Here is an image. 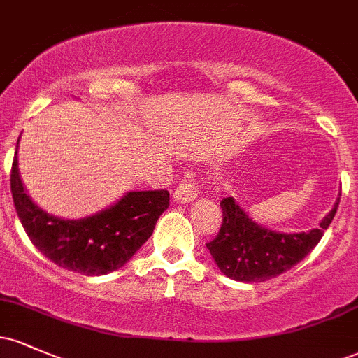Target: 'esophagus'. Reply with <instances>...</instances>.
I'll return each instance as SVG.
<instances>
[{
	"label": "esophagus",
	"instance_id": "1",
	"mask_svg": "<svg viewBox=\"0 0 358 358\" xmlns=\"http://www.w3.org/2000/svg\"><path fill=\"white\" fill-rule=\"evenodd\" d=\"M199 195L200 193H199V188H196V185L193 183L192 178H188V180H183V182L175 188L173 200L176 203H190L192 200H195Z\"/></svg>",
	"mask_w": 358,
	"mask_h": 358
}]
</instances>
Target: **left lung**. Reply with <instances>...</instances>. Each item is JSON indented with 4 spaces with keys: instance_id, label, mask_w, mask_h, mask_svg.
Segmentation results:
<instances>
[{
    "instance_id": "left-lung-1",
    "label": "left lung",
    "mask_w": 358,
    "mask_h": 358,
    "mask_svg": "<svg viewBox=\"0 0 358 358\" xmlns=\"http://www.w3.org/2000/svg\"><path fill=\"white\" fill-rule=\"evenodd\" d=\"M336 196L334 208L323 217L320 227L306 232H276L262 227L248 215L237 200L227 196L220 202L222 227L208 242L212 259L225 276L242 282H262L286 273L313 250L330 227L340 203Z\"/></svg>"
}]
</instances>
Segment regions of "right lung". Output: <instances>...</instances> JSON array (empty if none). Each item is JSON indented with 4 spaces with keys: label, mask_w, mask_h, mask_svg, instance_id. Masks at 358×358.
Returning <instances> with one entry per match:
<instances>
[{
    "label": "right lung",
    "mask_w": 358,
    "mask_h": 358,
    "mask_svg": "<svg viewBox=\"0 0 358 358\" xmlns=\"http://www.w3.org/2000/svg\"><path fill=\"white\" fill-rule=\"evenodd\" d=\"M18 143L10 178L16 213L35 248L60 268L84 276L122 268L150 239L159 215L170 205L166 190H133L94 215L60 219L40 208L24 190Z\"/></svg>",
    "instance_id": "add662e5"
}]
</instances>
